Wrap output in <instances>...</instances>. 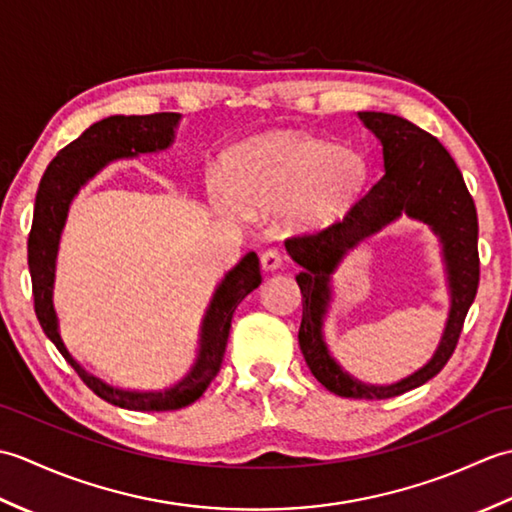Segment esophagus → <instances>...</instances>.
<instances>
[{
	"mask_svg": "<svg viewBox=\"0 0 512 512\" xmlns=\"http://www.w3.org/2000/svg\"><path fill=\"white\" fill-rule=\"evenodd\" d=\"M281 264H284V255H281L277 248L264 250L262 253V268L264 270H277Z\"/></svg>",
	"mask_w": 512,
	"mask_h": 512,
	"instance_id": "esophagus-1",
	"label": "esophagus"
}]
</instances>
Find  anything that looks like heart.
<instances>
[{
	"label": "heart",
	"mask_w": 512,
	"mask_h": 512,
	"mask_svg": "<svg viewBox=\"0 0 512 512\" xmlns=\"http://www.w3.org/2000/svg\"><path fill=\"white\" fill-rule=\"evenodd\" d=\"M228 171L234 187L215 184L217 204L226 211L281 209L290 228L306 231L350 209L365 184L367 162L358 151L319 138L270 132L235 147Z\"/></svg>",
	"instance_id": "1"
}]
</instances>
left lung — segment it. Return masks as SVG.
<instances>
[{"label":"left lung","instance_id":"8db88e82","mask_svg":"<svg viewBox=\"0 0 512 512\" xmlns=\"http://www.w3.org/2000/svg\"><path fill=\"white\" fill-rule=\"evenodd\" d=\"M358 118L383 145V178L343 220L319 233L286 239V250L301 266L297 275L303 297L299 347L310 372L336 396L383 400L427 383L447 365L458 345L466 312L480 284L477 211L458 165L438 138L394 114L358 112ZM402 212L427 223L441 239L452 295L450 319L439 350L427 366L398 384L367 386L343 373L324 345L322 319L331 298L329 281L347 249Z\"/></svg>","mask_w":512,"mask_h":512}]
</instances>
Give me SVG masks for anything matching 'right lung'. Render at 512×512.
Instances as JSON below:
<instances>
[{
  "instance_id": "1",
  "label": "right lung",
  "mask_w": 512,
  "mask_h": 512,
  "mask_svg": "<svg viewBox=\"0 0 512 512\" xmlns=\"http://www.w3.org/2000/svg\"><path fill=\"white\" fill-rule=\"evenodd\" d=\"M178 123L180 114L162 112L147 116H110L90 125L79 138L54 156L46 173H43L35 198V217H32L28 235L32 297H35V312L43 332L96 396L132 411H173L198 400L220 372L235 308L248 292L262 284L257 253H246L242 262L228 270L222 284L215 288V295L202 319L200 350L191 372L169 389L127 391L107 385L105 380L85 372L74 361L68 347L63 345L59 319L52 303V290L61 233L74 195L79 193L85 182L92 180L114 160L134 158L138 154H156V151L171 147Z\"/></svg>"
}]
</instances>
